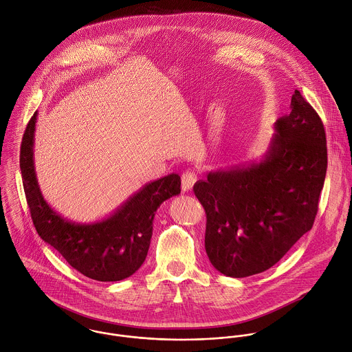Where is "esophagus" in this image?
I'll list each match as a JSON object with an SVG mask.
<instances>
[{
    "label": "esophagus",
    "mask_w": 352,
    "mask_h": 352,
    "mask_svg": "<svg viewBox=\"0 0 352 352\" xmlns=\"http://www.w3.org/2000/svg\"><path fill=\"white\" fill-rule=\"evenodd\" d=\"M197 180H198V173L195 170H192V169L186 170L182 176V190L191 191L194 184L197 183Z\"/></svg>",
    "instance_id": "obj_1"
}]
</instances>
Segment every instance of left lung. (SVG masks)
Returning <instances> with one entry per match:
<instances>
[{
	"label": "left lung",
	"mask_w": 352,
	"mask_h": 352,
	"mask_svg": "<svg viewBox=\"0 0 352 352\" xmlns=\"http://www.w3.org/2000/svg\"><path fill=\"white\" fill-rule=\"evenodd\" d=\"M290 107L258 164L210 172L194 186L206 211V253L226 276L271 268L313 226L327 175L325 130L300 91Z\"/></svg>",
	"instance_id": "8db88e82"
}]
</instances>
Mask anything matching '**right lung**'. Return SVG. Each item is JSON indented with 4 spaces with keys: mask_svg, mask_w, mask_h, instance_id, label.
<instances>
[{
    "mask_svg": "<svg viewBox=\"0 0 352 352\" xmlns=\"http://www.w3.org/2000/svg\"><path fill=\"white\" fill-rule=\"evenodd\" d=\"M35 123L36 112L23 135L20 169L38 234L87 278L99 282L129 278L146 258L155 210L180 194V176L172 173L146 184L107 219L89 225L70 222L55 212L41 192L34 166Z\"/></svg>",
    "mask_w": 352,
    "mask_h": 352,
    "instance_id": "1",
    "label": "right lung"
}]
</instances>
